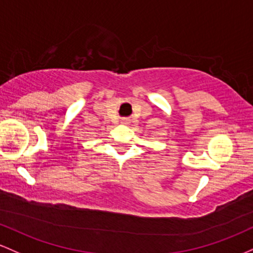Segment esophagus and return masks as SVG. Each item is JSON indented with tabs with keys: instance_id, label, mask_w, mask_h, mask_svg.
<instances>
[{
	"instance_id": "1",
	"label": "esophagus",
	"mask_w": 253,
	"mask_h": 253,
	"mask_svg": "<svg viewBox=\"0 0 253 253\" xmlns=\"http://www.w3.org/2000/svg\"><path fill=\"white\" fill-rule=\"evenodd\" d=\"M121 123H122V124H129V119H127V118H123V119H122V121H121Z\"/></svg>"
}]
</instances>
